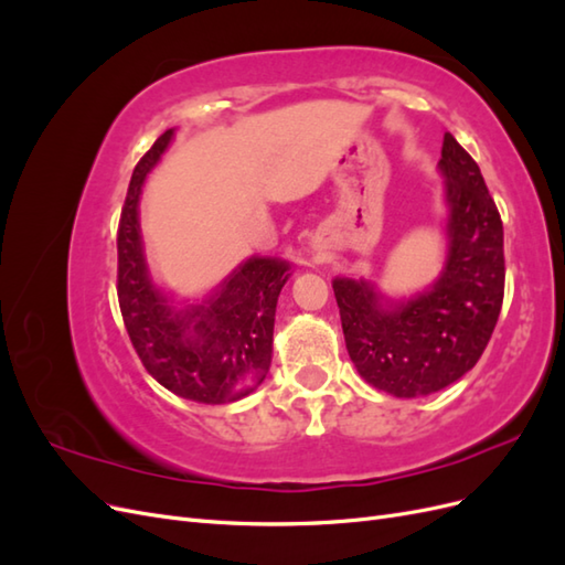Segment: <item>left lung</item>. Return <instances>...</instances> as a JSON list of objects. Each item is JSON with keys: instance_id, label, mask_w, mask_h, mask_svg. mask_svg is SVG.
Wrapping results in <instances>:
<instances>
[{"instance_id": "1", "label": "left lung", "mask_w": 565, "mask_h": 565, "mask_svg": "<svg viewBox=\"0 0 565 565\" xmlns=\"http://www.w3.org/2000/svg\"><path fill=\"white\" fill-rule=\"evenodd\" d=\"M438 169L446 179L448 256L440 278L413 299L334 278L332 289L355 370L396 398L429 396L478 363L504 299V231L481 169L448 131Z\"/></svg>"}]
</instances>
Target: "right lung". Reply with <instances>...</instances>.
Instances as JSON below:
<instances>
[{"instance_id":"right-lung-1","label":"right lung","mask_w":565,"mask_h":565,"mask_svg":"<svg viewBox=\"0 0 565 565\" xmlns=\"http://www.w3.org/2000/svg\"><path fill=\"white\" fill-rule=\"evenodd\" d=\"M167 129L136 164L117 228V299L143 367L164 388L204 405L235 403L270 367L273 322L289 262L252 256L202 303L177 309L150 278L139 226L141 188L172 141Z\"/></svg>"}]
</instances>
